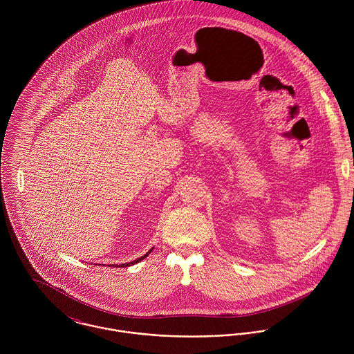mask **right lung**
I'll use <instances>...</instances> for the list:
<instances>
[{
    "label": "right lung",
    "instance_id": "add662e5",
    "mask_svg": "<svg viewBox=\"0 0 354 354\" xmlns=\"http://www.w3.org/2000/svg\"><path fill=\"white\" fill-rule=\"evenodd\" d=\"M152 248L149 251V252L146 253V254H143L142 257H139V259H136V260H133V261H129V263H124V264H115V267H129V266H133V264H136V263H139V261H142L145 257H147L149 256V253H151Z\"/></svg>",
    "mask_w": 354,
    "mask_h": 354
}]
</instances>
